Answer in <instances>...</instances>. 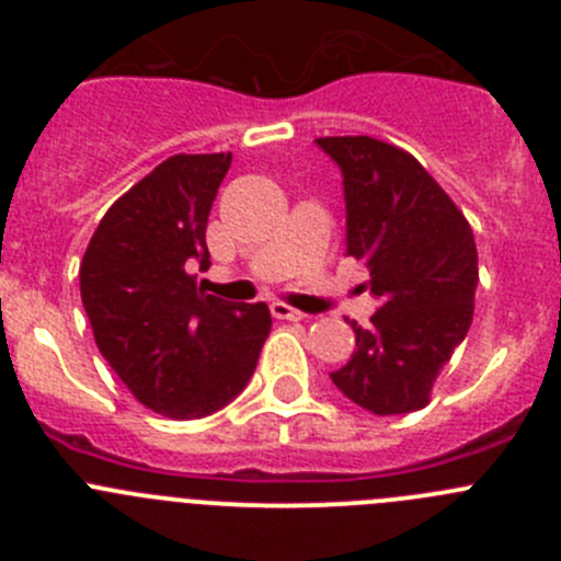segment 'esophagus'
I'll return each mask as SVG.
<instances>
[{
    "instance_id": "esophagus-1",
    "label": "esophagus",
    "mask_w": 561,
    "mask_h": 561,
    "mask_svg": "<svg viewBox=\"0 0 561 561\" xmlns=\"http://www.w3.org/2000/svg\"><path fill=\"white\" fill-rule=\"evenodd\" d=\"M272 309V317H275V320H306V317L309 314H304V311H297V309H291V306H286V304H272L270 306Z\"/></svg>"
}]
</instances>
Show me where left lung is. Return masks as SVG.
Here are the masks:
<instances>
[{"label":"left lung","mask_w":561,"mask_h":561,"mask_svg":"<svg viewBox=\"0 0 561 561\" xmlns=\"http://www.w3.org/2000/svg\"><path fill=\"white\" fill-rule=\"evenodd\" d=\"M314 142L340 168L345 252L365 261L379 304L368 329L351 323L356 348L331 381L368 413H410L472 325V227L413 153L374 137Z\"/></svg>","instance_id":"obj_1"}]
</instances>
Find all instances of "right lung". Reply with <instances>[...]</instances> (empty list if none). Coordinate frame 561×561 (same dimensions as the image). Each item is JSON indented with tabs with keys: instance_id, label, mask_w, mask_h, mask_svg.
<instances>
[{
	"instance_id": "right-lung-1",
	"label": "right lung",
	"mask_w": 561,
	"mask_h": 561,
	"mask_svg": "<svg viewBox=\"0 0 561 561\" xmlns=\"http://www.w3.org/2000/svg\"><path fill=\"white\" fill-rule=\"evenodd\" d=\"M232 153H176L98 225L81 300L98 351L137 399L168 419H202L247 388L270 336L266 304L205 295V230Z\"/></svg>"
}]
</instances>
